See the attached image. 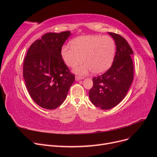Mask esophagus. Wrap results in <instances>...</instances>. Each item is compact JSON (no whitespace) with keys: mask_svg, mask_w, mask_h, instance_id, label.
<instances>
[{"mask_svg":"<svg viewBox=\"0 0 157 157\" xmlns=\"http://www.w3.org/2000/svg\"><path fill=\"white\" fill-rule=\"evenodd\" d=\"M84 78V77H78V76H76V77H75V80H77V81H78V80H82V79H83Z\"/></svg>","mask_w":157,"mask_h":157,"instance_id":"obj_1","label":"esophagus"}]
</instances>
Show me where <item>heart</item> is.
Wrapping results in <instances>:
<instances>
[{
  "label": "heart",
  "mask_w": 157,
  "mask_h": 157,
  "mask_svg": "<svg viewBox=\"0 0 157 157\" xmlns=\"http://www.w3.org/2000/svg\"><path fill=\"white\" fill-rule=\"evenodd\" d=\"M61 49V56L65 63L73 67L74 72L86 75L90 71L99 74L105 72L113 63L115 54V42L109 36L90 35L80 36L71 41Z\"/></svg>",
  "instance_id": "obj_1"
}]
</instances>
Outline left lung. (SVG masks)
<instances>
[{
  "label": "left lung",
  "instance_id": "obj_1",
  "mask_svg": "<svg viewBox=\"0 0 157 157\" xmlns=\"http://www.w3.org/2000/svg\"><path fill=\"white\" fill-rule=\"evenodd\" d=\"M115 40L116 54L113 64L107 71L94 77L93 87L89 97L94 105L103 110L117 105L124 98L134 78V65L130 46L122 36L108 33Z\"/></svg>",
  "mask_w": 157,
  "mask_h": 157
}]
</instances>
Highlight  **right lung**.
I'll use <instances>...</instances> for the list:
<instances>
[{"mask_svg":"<svg viewBox=\"0 0 157 157\" xmlns=\"http://www.w3.org/2000/svg\"><path fill=\"white\" fill-rule=\"evenodd\" d=\"M71 35L70 31L46 33L33 42L27 52L23 78L31 98L42 108L60 106L75 82V75L70 73L61 53Z\"/></svg>","mask_w":157,"mask_h":157,"instance_id":"1","label":"right lung"}]
</instances>
